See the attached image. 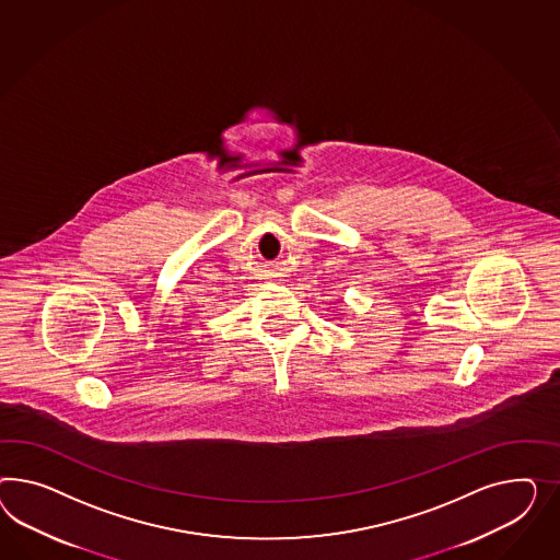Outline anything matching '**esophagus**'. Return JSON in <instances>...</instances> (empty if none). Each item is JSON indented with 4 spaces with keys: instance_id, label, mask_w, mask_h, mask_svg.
<instances>
[{
    "instance_id": "obj_1",
    "label": "esophagus",
    "mask_w": 560,
    "mask_h": 560,
    "mask_svg": "<svg viewBox=\"0 0 560 560\" xmlns=\"http://www.w3.org/2000/svg\"><path fill=\"white\" fill-rule=\"evenodd\" d=\"M269 275H267V277H269V279H279V277H281V271H279V269H269Z\"/></svg>"
}]
</instances>
